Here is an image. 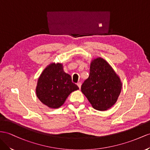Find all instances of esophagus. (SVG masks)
I'll return each instance as SVG.
<instances>
[{
  "label": "esophagus",
  "instance_id": "esophagus-1",
  "mask_svg": "<svg viewBox=\"0 0 150 150\" xmlns=\"http://www.w3.org/2000/svg\"><path fill=\"white\" fill-rule=\"evenodd\" d=\"M77 86H78V87H79V89H80V87H81V83H80V82L77 83Z\"/></svg>",
  "mask_w": 150,
  "mask_h": 150
}]
</instances>
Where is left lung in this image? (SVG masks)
Masks as SVG:
<instances>
[{
  "instance_id": "left-lung-1",
  "label": "left lung",
  "mask_w": 150,
  "mask_h": 150,
  "mask_svg": "<svg viewBox=\"0 0 150 150\" xmlns=\"http://www.w3.org/2000/svg\"><path fill=\"white\" fill-rule=\"evenodd\" d=\"M122 82L108 63L101 57L91 61L89 76L82 83V93L96 110L105 111L117 102Z\"/></svg>"
}]
</instances>
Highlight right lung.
<instances>
[{
    "instance_id": "right-lung-1",
    "label": "right lung",
    "mask_w": 150,
    "mask_h": 150,
    "mask_svg": "<svg viewBox=\"0 0 150 150\" xmlns=\"http://www.w3.org/2000/svg\"><path fill=\"white\" fill-rule=\"evenodd\" d=\"M79 89L71 81V76L63 70L61 63H51L38 79L36 94L44 105L51 108L62 106L69 95Z\"/></svg>"
}]
</instances>
